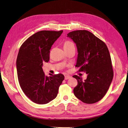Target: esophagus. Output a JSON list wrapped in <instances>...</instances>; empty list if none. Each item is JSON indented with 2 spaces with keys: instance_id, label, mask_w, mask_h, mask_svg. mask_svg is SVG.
Here are the masks:
<instances>
[{
  "instance_id": "34e87169",
  "label": "esophagus",
  "mask_w": 128,
  "mask_h": 128,
  "mask_svg": "<svg viewBox=\"0 0 128 128\" xmlns=\"http://www.w3.org/2000/svg\"><path fill=\"white\" fill-rule=\"evenodd\" d=\"M70 78V76H68V75H66V76H64V79L66 80H68V79H69V78Z\"/></svg>"
}]
</instances>
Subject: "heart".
<instances>
[{"label":"heart","instance_id":"1","mask_svg":"<svg viewBox=\"0 0 128 128\" xmlns=\"http://www.w3.org/2000/svg\"><path fill=\"white\" fill-rule=\"evenodd\" d=\"M74 46V44L73 42L70 40H66L64 43V48H69L70 47Z\"/></svg>","mask_w":128,"mask_h":128}]
</instances>
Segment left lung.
Returning <instances> with one entry per match:
<instances>
[{"mask_svg": "<svg viewBox=\"0 0 128 128\" xmlns=\"http://www.w3.org/2000/svg\"><path fill=\"white\" fill-rule=\"evenodd\" d=\"M67 35L75 42L77 48L76 67L79 68V72L88 74L84 81L81 77L72 76L77 80L74 94L84 103H96L106 94L113 78L109 50L102 40L88 30L73 31Z\"/></svg>", "mask_w": 128, "mask_h": 128, "instance_id": "obj_1", "label": "left lung"}]
</instances>
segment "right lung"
I'll return each instance as SVG.
<instances>
[{
	"label": "right lung",
	"mask_w": 128,
	"mask_h": 128,
	"mask_svg": "<svg viewBox=\"0 0 128 128\" xmlns=\"http://www.w3.org/2000/svg\"><path fill=\"white\" fill-rule=\"evenodd\" d=\"M63 30H42L24 42L19 50L16 60L19 84L25 95L37 104H46L54 99L64 80L59 74L45 76L42 69L44 62L50 60V49Z\"/></svg>",
	"instance_id": "1"
}]
</instances>
